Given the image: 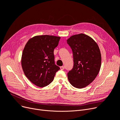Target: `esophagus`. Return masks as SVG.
Returning a JSON list of instances; mask_svg holds the SVG:
<instances>
[{
    "instance_id": "1",
    "label": "esophagus",
    "mask_w": 120,
    "mask_h": 120,
    "mask_svg": "<svg viewBox=\"0 0 120 120\" xmlns=\"http://www.w3.org/2000/svg\"><path fill=\"white\" fill-rule=\"evenodd\" d=\"M65 68V67L64 66H62V67H60V69L61 70H64Z\"/></svg>"
}]
</instances>
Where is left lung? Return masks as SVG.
<instances>
[{
    "label": "left lung",
    "mask_w": 120,
    "mask_h": 120,
    "mask_svg": "<svg viewBox=\"0 0 120 120\" xmlns=\"http://www.w3.org/2000/svg\"><path fill=\"white\" fill-rule=\"evenodd\" d=\"M73 53L74 65L68 73V79L74 87L82 89L95 79L101 66V54L97 44L92 38L80 34L67 40Z\"/></svg>",
    "instance_id": "obj_1"
}]
</instances>
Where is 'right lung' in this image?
Returning a JSON list of instances; mask_svg holds the SVG:
<instances>
[{"mask_svg": "<svg viewBox=\"0 0 120 120\" xmlns=\"http://www.w3.org/2000/svg\"><path fill=\"white\" fill-rule=\"evenodd\" d=\"M60 39L52 35L35 36L25 45L21 65L25 75L35 85L41 87L49 85L60 70L55 64L53 53Z\"/></svg>", "mask_w": 120, "mask_h": 120, "instance_id": "right-lung-1", "label": "right lung"}]
</instances>
